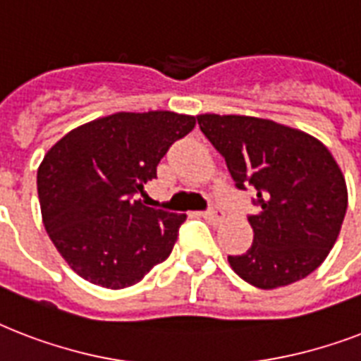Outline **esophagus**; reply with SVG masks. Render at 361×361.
<instances>
[{
  "mask_svg": "<svg viewBox=\"0 0 361 361\" xmlns=\"http://www.w3.org/2000/svg\"><path fill=\"white\" fill-rule=\"evenodd\" d=\"M202 217L208 221V223H212V225H219L221 221H223V214L217 212V209H208V212H204Z\"/></svg>",
  "mask_w": 361,
  "mask_h": 361,
  "instance_id": "1",
  "label": "esophagus"
}]
</instances>
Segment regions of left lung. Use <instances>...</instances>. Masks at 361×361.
I'll return each mask as SVG.
<instances>
[{
  "mask_svg": "<svg viewBox=\"0 0 361 361\" xmlns=\"http://www.w3.org/2000/svg\"><path fill=\"white\" fill-rule=\"evenodd\" d=\"M197 120L236 185L257 189L260 212L249 217L252 245L228 257L231 268L262 290L307 277L331 251L347 214V181L330 149L309 133L264 118Z\"/></svg>",
  "mask_w": 361,
  "mask_h": 361,
  "instance_id": "1",
  "label": "left lung"
}]
</instances>
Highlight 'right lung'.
<instances>
[{
	"instance_id": "right-lung-1",
	"label": "right lung",
	"mask_w": 361,
	"mask_h": 361,
	"mask_svg": "<svg viewBox=\"0 0 361 361\" xmlns=\"http://www.w3.org/2000/svg\"><path fill=\"white\" fill-rule=\"evenodd\" d=\"M195 116L169 110L116 112L69 130L37 170L42 225L82 279L120 290L172 252L185 214L135 200Z\"/></svg>"
}]
</instances>
